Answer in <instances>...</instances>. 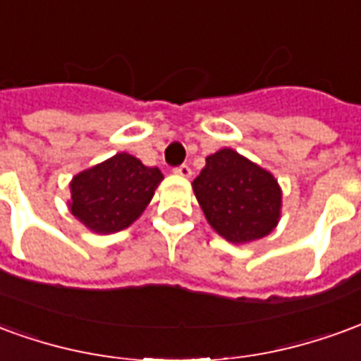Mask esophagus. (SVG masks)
Masks as SVG:
<instances>
[{"mask_svg": "<svg viewBox=\"0 0 361 361\" xmlns=\"http://www.w3.org/2000/svg\"><path fill=\"white\" fill-rule=\"evenodd\" d=\"M173 173H178L181 178H189V176H191V168H189L188 164H181L178 166V168H173Z\"/></svg>", "mask_w": 361, "mask_h": 361, "instance_id": "1", "label": "esophagus"}]
</instances>
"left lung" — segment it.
Returning <instances> with one entry per match:
<instances>
[{"label":"left lung","instance_id":"left-lung-1","mask_svg":"<svg viewBox=\"0 0 361 361\" xmlns=\"http://www.w3.org/2000/svg\"><path fill=\"white\" fill-rule=\"evenodd\" d=\"M191 185L207 222L228 242H255L279 224V181L235 150L222 149L207 157V164Z\"/></svg>","mask_w":361,"mask_h":361}]
</instances>
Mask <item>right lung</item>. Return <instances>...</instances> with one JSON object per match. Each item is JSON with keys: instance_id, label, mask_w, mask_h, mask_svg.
I'll return each instance as SVG.
<instances>
[{"instance_id": "right-lung-1", "label": "right lung", "mask_w": 361, "mask_h": 361, "mask_svg": "<svg viewBox=\"0 0 361 361\" xmlns=\"http://www.w3.org/2000/svg\"><path fill=\"white\" fill-rule=\"evenodd\" d=\"M162 180L158 168L119 152L75 176L69 211L96 234L119 232L141 216Z\"/></svg>"}]
</instances>
